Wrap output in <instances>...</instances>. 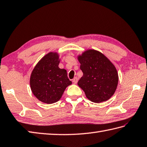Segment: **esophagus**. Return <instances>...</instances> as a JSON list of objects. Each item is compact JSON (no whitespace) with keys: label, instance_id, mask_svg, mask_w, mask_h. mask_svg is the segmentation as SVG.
Returning <instances> with one entry per match:
<instances>
[{"label":"esophagus","instance_id":"1","mask_svg":"<svg viewBox=\"0 0 147 147\" xmlns=\"http://www.w3.org/2000/svg\"><path fill=\"white\" fill-rule=\"evenodd\" d=\"M78 79L77 77L74 78L73 79V82L74 83V84H76V83H77V82H78Z\"/></svg>","mask_w":147,"mask_h":147}]
</instances>
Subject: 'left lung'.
Instances as JSON below:
<instances>
[{
  "mask_svg": "<svg viewBox=\"0 0 147 147\" xmlns=\"http://www.w3.org/2000/svg\"><path fill=\"white\" fill-rule=\"evenodd\" d=\"M83 75L78 85L92 102L108 100L115 92L119 76L115 65L102 53L88 50L78 56Z\"/></svg>",
  "mask_w": 147,
  "mask_h": 147,
  "instance_id": "obj_1",
  "label": "left lung"
}]
</instances>
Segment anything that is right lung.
Returning a JSON list of instances; mask_svg holds the SVG:
<instances>
[{
    "label": "right lung",
    "instance_id": "obj_1",
    "mask_svg": "<svg viewBox=\"0 0 147 147\" xmlns=\"http://www.w3.org/2000/svg\"><path fill=\"white\" fill-rule=\"evenodd\" d=\"M59 54L50 52L39 60L32 72L31 90L40 101L47 104L57 102L66 87L72 84L66 70L59 67Z\"/></svg>",
    "mask_w": 147,
    "mask_h": 147
}]
</instances>
